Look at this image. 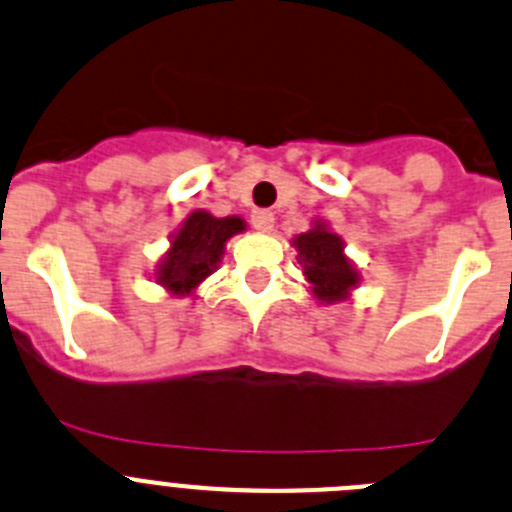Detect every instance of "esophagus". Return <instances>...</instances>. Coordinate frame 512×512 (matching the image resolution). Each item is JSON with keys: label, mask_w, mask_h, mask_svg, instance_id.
<instances>
[{"label": "esophagus", "mask_w": 512, "mask_h": 512, "mask_svg": "<svg viewBox=\"0 0 512 512\" xmlns=\"http://www.w3.org/2000/svg\"><path fill=\"white\" fill-rule=\"evenodd\" d=\"M250 219L257 232H272V227H275V214L270 209H255Z\"/></svg>", "instance_id": "34e87169"}]
</instances>
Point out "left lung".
I'll return each mask as SVG.
<instances>
[{
    "instance_id": "left-lung-1",
    "label": "left lung",
    "mask_w": 512,
    "mask_h": 512,
    "mask_svg": "<svg viewBox=\"0 0 512 512\" xmlns=\"http://www.w3.org/2000/svg\"><path fill=\"white\" fill-rule=\"evenodd\" d=\"M293 247L298 250V265L303 267L315 300L331 305L351 298V293L361 283V275L343 252L346 245L341 234L331 232L323 219H315L308 232L295 234Z\"/></svg>"
}]
</instances>
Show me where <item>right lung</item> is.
Instances as JSON below:
<instances>
[{
  "label": "right lung",
  "instance_id": "right-lung-1",
  "mask_svg": "<svg viewBox=\"0 0 512 512\" xmlns=\"http://www.w3.org/2000/svg\"><path fill=\"white\" fill-rule=\"evenodd\" d=\"M242 217H214L197 209L171 234V245L154 270L156 283L171 295H194L224 257L229 237L245 232Z\"/></svg>",
  "mask_w": 512,
  "mask_h": 512
}]
</instances>
